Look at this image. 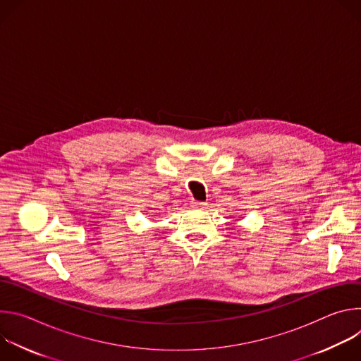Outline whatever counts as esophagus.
<instances>
[{
	"mask_svg": "<svg viewBox=\"0 0 361 361\" xmlns=\"http://www.w3.org/2000/svg\"><path fill=\"white\" fill-rule=\"evenodd\" d=\"M191 207H192V209H204V207H205V202L192 200V201H191Z\"/></svg>",
	"mask_w": 361,
	"mask_h": 361,
	"instance_id": "1",
	"label": "esophagus"
}]
</instances>
